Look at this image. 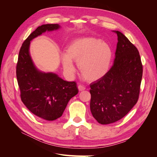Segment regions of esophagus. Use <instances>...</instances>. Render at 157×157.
<instances>
[{
    "label": "esophagus",
    "instance_id": "1",
    "mask_svg": "<svg viewBox=\"0 0 157 157\" xmlns=\"http://www.w3.org/2000/svg\"><path fill=\"white\" fill-rule=\"evenodd\" d=\"M78 88L79 90V91H83V90H86V87L84 86H82V85H78Z\"/></svg>",
    "mask_w": 157,
    "mask_h": 157
}]
</instances>
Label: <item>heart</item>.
Instances as JSON below:
<instances>
[{
  "label": "heart",
  "instance_id": "obj_1",
  "mask_svg": "<svg viewBox=\"0 0 157 157\" xmlns=\"http://www.w3.org/2000/svg\"><path fill=\"white\" fill-rule=\"evenodd\" d=\"M113 57L111 46L94 37H80L69 44L67 53L61 55L62 65L68 75H73L75 67L73 61L84 79L93 82L103 78L108 73Z\"/></svg>",
  "mask_w": 157,
  "mask_h": 157
}]
</instances>
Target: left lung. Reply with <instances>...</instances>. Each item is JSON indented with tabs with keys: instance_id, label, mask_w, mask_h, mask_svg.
<instances>
[{
	"instance_id": "1",
	"label": "left lung",
	"mask_w": 157,
	"mask_h": 157,
	"mask_svg": "<svg viewBox=\"0 0 157 157\" xmlns=\"http://www.w3.org/2000/svg\"><path fill=\"white\" fill-rule=\"evenodd\" d=\"M118 36L113 65L105 76L90 84V111L99 124H108L124 117L139 98L143 66L136 47L122 33Z\"/></svg>"
}]
</instances>
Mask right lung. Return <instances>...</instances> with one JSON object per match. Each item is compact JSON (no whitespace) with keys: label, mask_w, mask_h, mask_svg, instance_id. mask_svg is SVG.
<instances>
[{"label":"right lung","mask_w":157,"mask_h":157,"mask_svg":"<svg viewBox=\"0 0 157 157\" xmlns=\"http://www.w3.org/2000/svg\"><path fill=\"white\" fill-rule=\"evenodd\" d=\"M60 28L59 24L38 27L23 42L16 67L21 101L32 113L46 121H54L61 117L69 101L78 92L75 82L66 81L54 73L39 70L30 55L33 39L46 31H57Z\"/></svg>","instance_id":"add662e5"}]
</instances>
